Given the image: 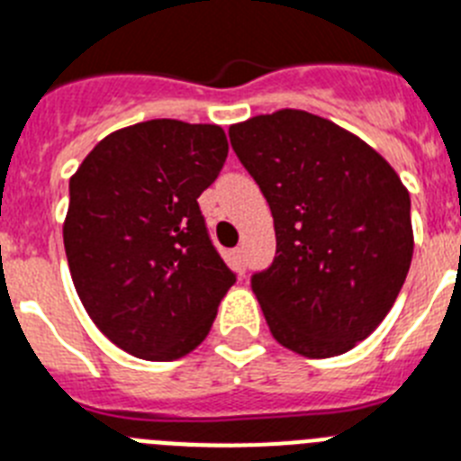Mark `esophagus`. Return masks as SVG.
Returning a JSON list of instances; mask_svg holds the SVG:
<instances>
[{
  "label": "esophagus",
  "instance_id": "obj_1",
  "mask_svg": "<svg viewBox=\"0 0 461 461\" xmlns=\"http://www.w3.org/2000/svg\"><path fill=\"white\" fill-rule=\"evenodd\" d=\"M231 265L237 267L239 272L243 274V269H246V255H243V249L231 250Z\"/></svg>",
  "mask_w": 461,
  "mask_h": 461
}]
</instances>
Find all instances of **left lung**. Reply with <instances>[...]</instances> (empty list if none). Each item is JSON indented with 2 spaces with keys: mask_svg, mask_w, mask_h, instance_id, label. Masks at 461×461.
I'll list each match as a JSON object with an SVG mask.
<instances>
[{
  "mask_svg": "<svg viewBox=\"0 0 461 461\" xmlns=\"http://www.w3.org/2000/svg\"><path fill=\"white\" fill-rule=\"evenodd\" d=\"M230 140L272 208L276 258L250 285L274 339L309 358L349 351L408 276V189L361 138L304 110L234 123Z\"/></svg>",
  "mask_w": 461,
  "mask_h": 461,
  "instance_id": "8db88e82",
  "label": "left lung"
}]
</instances>
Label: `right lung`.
<instances>
[{
  "label": "right lung",
  "instance_id": "add662e5",
  "mask_svg": "<svg viewBox=\"0 0 461 461\" xmlns=\"http://www.w3.org/2000/svg\"><path fill=\"white\" fill-rule=\"evenodd\" d=\"M227 152L215 123L152 119L103 138L69 177V274L119 349L176 361L206 339L237 274L212 246L196 199Z\"/></svg>",
  "mask_w": 461,
  "mask_h": 461
}]
</instances>
